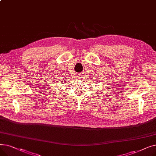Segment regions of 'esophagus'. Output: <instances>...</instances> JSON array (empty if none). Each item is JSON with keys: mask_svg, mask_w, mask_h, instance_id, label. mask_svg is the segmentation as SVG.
I'll use <instances>...</instances> for the list:
<instances>
[{"mask_svg": "<svg viewBox=\"0 0 156 156\" xmlns=\"http://www.w3.org/2000/svg\"><path fill=\"white\" fill-rule=\"evenodd\" d=\"M80 76H78V78H80Z\"/></svg>", "mask_w": 156, "mask_h": 156, "instance_id": "obj_1", "label": "esophagus"}]
</instances>
